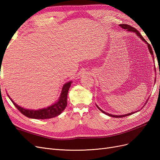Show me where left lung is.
<instances>
[{"mask_svg":"<svg viewBox=\"0 0 160 160\" xmlns=\"http://www.w3.org/2000/svg\"><path fill=\"white\" fill-rule=\"evenodd\" d=\"M119 26L122 27V28H123V29H125V30H127V31H129V32H135V34H136V35L141 38V39L143 41H144L145 42H146V44H147V45H148V49H149V52L151 53V55H152V58H153V61H154V57H153V51H152V47L150 46V45L149 44V43H148V42L144 39L143 38V37L142 36V35L141 34H140V32L138 31V30H136L135 29V28H133V27H131L130 25H126V24H121V25H119ZM156 78H155V82H156ZM148 99H149V98L147 99V101H146V103H145L144 105H143V106L142 107V108L144 107L145 106V105L146 104V103L148 102ZM96 106L97 107H98V108L101 111V112L102 113H105V114H106L107 115H108V116H110V117H113V118H123V117H126V116H128V115H132V114H133V113H136V112H138V111H134V112H132V113H128V114H125V115H111V114H110V113H106V112H105V111H103L102 109H100L99 107H98V105H96Z\"/></svg>","mask_w":160,"mask_h":160,"instance_id":"obj_1","label":"left lung"}]
</instances>
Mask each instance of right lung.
<instances>
[{"mask_svg":"<svg viewBox=\"0 0 160 160\" xmlns=\"http://www.w3.org/2000/svg\"><path fill=\"white\" fill-rule=\"evenodd\" d=\"M72 83V81H70L67 82L64 84L62 88V91L59 98V99L55 103L49 106L46 108H42L39 109H25L21 106H19L17 103L13 101V100L9 97V99L11 100L14 106L17 108V109L22 113L26 117L29 118L31 119H51L55 118L56 116L60 115L63 110L65 109L67 105V95H68V91Z\"/></svg>","mask_w":160,"mask_h":160,"instance_id":"add662e5","label":"right lung"}]
</instances>
